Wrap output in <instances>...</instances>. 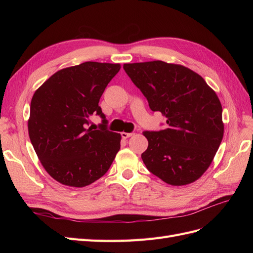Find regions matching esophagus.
Returning a JSON list of instances; mask_svg holds the SVG:
<instances>
[{
  "mask_svg": "<svg viewBox=\"0 0 253 253\" xmlns=\"http://www.w3.org/2000/svg\"><path fill=\"white\" fill-rule=\"evenodd\" d=\"M133 135H134V133H126V132H122L121 133V137L124 139H126V138H128V137H131Z\"/></svg>",
  "mask_w": 253,
  "mask_h": 253,
  "instance_id": "obj_1",
  "label": "esophagus"
}]
</instances>
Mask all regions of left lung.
<instances>
[{
    "label": "left lung",
    "instance_id": "1",
    "mask_svg": "<svg viewBox=\"0 0 253 253\" xmlns=\"http://www.w3.org/2000/svg\"><path fill=\"white\" fill-rule=\"evenodd\" d=\"M124 70L147 98L150 109L167 117L168 127L144 131L141 158L148 170L172 186L194 182L207 171L224 136L221 104L202 76L190 68L149 61Z\"/></svg>",
    "mask_w": 253,
    "mask_h": 253
}]
</instances>
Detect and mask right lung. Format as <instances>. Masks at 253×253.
<instances>
[{"label": "right lung", "instance_id": "add662e5", "mask_svg": "<svg viewBox=\"0 0 253 253\" xmlns=\"http://www.w3.org/2000/svg\"><path fill=\"white\" fill-rule=\"evenodd\" d=\"M120 64L84 62L53 74L30 102L28 134L41 165L64 186L82 188L108 172L120 149L121 135L105 128L99 100ZM97 113L100 130L87 128Z\"/></svg>", "mask_w": 253, "mask_h": 253}]
</instances>
